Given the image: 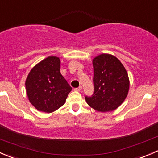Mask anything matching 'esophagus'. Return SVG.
<instances>
[{"label": "esophagus", "mask_w": 158, "mask_h": 158, "mask_svg": "<svg viewBox=\"0 0 158 158\" xmlns=\"http://www.w3.org/2000/svg\"><path fill=\"white\" fill-rule=\"evenodd\" d=\"M74 90H75V91H78V92H79V91L82 90V86H81V85H80V86H79V87H78V88H75Z\"/></svg>", "instance_id": "1"}]
</instances>
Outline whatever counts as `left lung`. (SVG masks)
I'll list each match as a JSON object with an SVG mask.
<instances>
[{
	"instance_id": "8db88e82",
	"label": "left lung",
	"mask_w": 158,
	"mask_h": 158,
	"mask_svg": "<svg viewBox=\"0 0 158 158\" xmlns=\"http://www.w3.org/2000/svg\"><path fill=\"white\" fill-rule=\"evenodd\" d=\"M94 92L85 98L89 106L106 112L116 109L128 95L129 79L126 69L118 59L110 54H101L92 61Z\"/></svg>"
}]
</instances>
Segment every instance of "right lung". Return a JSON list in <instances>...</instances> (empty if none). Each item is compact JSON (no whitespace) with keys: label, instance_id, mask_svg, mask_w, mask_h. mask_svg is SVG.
I'll return each mask as SVG.
<instances>
[{"label":"right lung","instance_id":"right-lung-1","mask_svg":"<svg viewBox=\"0 0 158 158\" xmlns=\"http://www.w3.org/2000/svg\"><path fill=\"white\" fill-rule=\"evenodd\" d=\"M26 90L32 105L40 111L50 113L66 102L72 87L60 73V60L49 56L30 70Z\"/></svg>","mask_w":158,"mask_h":158}]
</instances>
